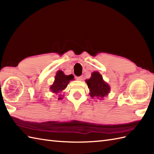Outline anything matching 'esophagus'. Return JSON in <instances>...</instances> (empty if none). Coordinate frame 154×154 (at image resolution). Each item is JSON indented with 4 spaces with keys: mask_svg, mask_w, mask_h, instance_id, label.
<instances>
[{
    "mask_svg": "<svg viewBox=\"0 0 154 154\" xmlns=\"http://www.w3.org/2000/svg\"><path fill=\"white\" fill-rule=\"evenodd\" d=\"M76 79L78 80V81H82V80H83V77H82V76L77 77H76Z\"/></svg>",
    "mask_w": 154,
    "mask_h": 154,
    "instance_id": "1",
    "label": "esophagus"
}]
</instances>
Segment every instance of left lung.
I'll list each match as a JSON object with an SVG mask.
<instances>
[{
	"mask_svg": "<svg viewBox=\"0 0 154 154\" xmlns=\"http://www.w3.org/2000/svg\"><path fill=\"white\" fill-rule=\"evenodd\" d=\"M85 81L90 91L89 94L92 98L103 99L110 92L109 85L103 80L102 75L98 71L93 72L90 79Z\"/></svg>",
	"mask_w": 154,
	"mask_h": 154,
	"instance_id": "obj_1",
	"label": "left lung"
}]
</instances>
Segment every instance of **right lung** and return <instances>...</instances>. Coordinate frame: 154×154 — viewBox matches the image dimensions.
I'll return each instance as SVG.
<instances>
[{"instance_id": "obj_1", "label": "right lung", "mask_w": 154, "mask_h": 154, "mask_svg": "<svg viewBox=\"0 0 154 154\" xmlns=\"http://www.w3.org/2000/svg\"><path fill=\"white\" fill-rule=\"evenodd\" d=\"M74 76L73 75H65L62 71H58L55 77V81L52 85L50 87V90L53 93L56 94H60L62 91L66 89L67 85L70 81L73 80ZM63 99L61 94H59L58 100Z\"/></svg>"}]
</instances>
